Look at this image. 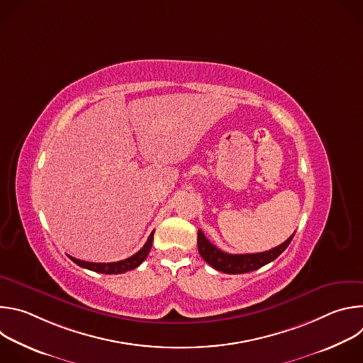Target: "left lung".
<instances>
[{
  "label": "left lung",
  "instance_id": "8db88e82",
  "mask_svg": "<svg viewBox=\"0 0 363 363\" xmlns=\"http://www.w3.org/2000/svg\"><path fill=\"white\" fill-rule=\"evenodd\" d=\"M293 237L294 234L289 237L283 244L269 251L255 252V254H230V252L221 251L214 244H211L208 240H206L203 233L198 230V251L203 260L216 270L227 274H242V273L254 272L257 269L269 264L270 262L276 260V258L289 247Z\"/></svg>",
  "mask_w": 363,
  "mask_h": 363
}]
</instances>
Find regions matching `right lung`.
<instances>
[{
	"mask_svg": "<svg viewBox=\"0 0 363 363\" xmlns=\"http://www.w3.org/2000/svg\"><path fill=\"white\" fill-rule=\"evenodd\" d=\"M153 233L155 231L150 233L147 241L145 242V245L136 254H133L129 258H125V260L116 262V263H90V262L79 260V258H74L72 255H69V258H70L72 262H74L77 266H80L83 269H87V270H91V272H96V273H101V274H122V273H126L129 270L136 269L138 266H140L143 263V260L147 257V254H149V251L152 248Z\"/></svg>",
	"mask_w": 363,
	"mask_h": 363,
	"instance_id": "obj_1",
	"label": "right lung"
}]
</instances>
